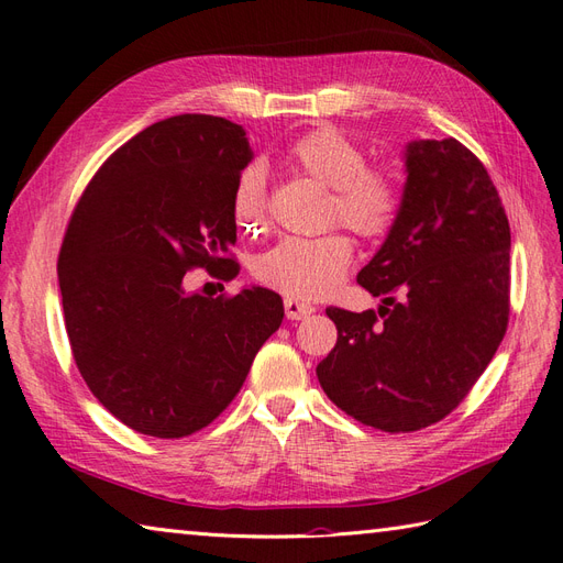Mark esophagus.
Returning <instances> with one entry per match:
<instances>
[{
  "label": "esophagus",
  "mask_w": 563,
  "mask_h": 563,
  "mask_svg": "<svg viewBox=\"0 0 563 563\" xmlns=\"http://www.w3.org/2000/svg\"><path fill=\"white\" fill-rule=\"evenodd\" d=\"M284 310H286V319H291V321L308 319L310 314L317 312V308H312L310 302H300L296 298H286L284 300Z\"/></svg>",
  "instance_id": "1"
}]
</instances>
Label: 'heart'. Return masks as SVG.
I'll use <instances>...</instances> for the list:
<instances>
[{
  "label": "heart",
  "instance_id": "obj_1",
  "mask_svg": "<svg viewBox=\"0 0 563 563\" xmlns=\"http://www.w3.org/2000/svg\"><path fill=\"white\" fill-rule=\"evenodd\" d=\"M288 162L333 190L331 216L360 236H380L395 223L397 192L389 178L366 168L364 152L333 126H319L288 147ZM234 220L244 232L265 223V178L249 172L236 185ZM352 242L345 234L286 236L258 258L255 275L296 300H317L331 294L345 277Z\"/></svg>",
  "mask_w": 563,
  "mask_h": 563
}]
</instances>
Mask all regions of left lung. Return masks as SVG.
Returning <instances> with one entry per match:
<instances>
[{
  "instance_id": "obj_1",
  "label": "left lung",
  "mask_w": 563,
  "mask_h": 563,
  "mask_svg": "<svg viewBox=\"0 0 563 563\" xmlns=\"http://www.w3.org/2000/svg\"><path fill=\"white\" fill-rule=\"evenodd\" d=\"M404 166L395 223L356 275L383 305L329 308L338 343L317 366L340 411L395 434L467 397L509 317V223L484 164L455 139H418Z\"/></svg>"
}]
</instances>
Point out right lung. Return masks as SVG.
<instances>
[{
  "mask_svg": "<svg viewBox=\"0 0 563 563\" xmlns=\"http://www.w3.org/2000/svg\"><path fill=\"white\" fill-rule=\"evenodd\" d=\"M251 159L244 126L223 117L162 119L98 168L67 225L58 284L75 362L135 432L178 439L207 428L284 319L269 288L209 298L183 282L192 267L240 275L228 251Z\"/></svg>",
  "mask_w": 563,
  "mask_h": 563,
  "instance_id": "add662e5",
  "label": "right lung"
}]
</instances>
